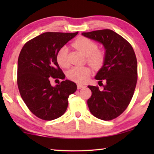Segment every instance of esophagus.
Listing matches in <instances>:
<instances>
[{"mask_svg":"<svg viewBox=\"0 0 154 154\" xmlns=\"http://www.w3.org/2000/svg\"><path fill=\"white\" fill-rule=\"evenodd\" d=\"M85 86L84 85L82 84H77V88L78 89H82V88H84Z\"/></svg>","mask_w":154,"mask_h":154,"instance_id":"34e87169","label":"esophagus"}]
</instances>
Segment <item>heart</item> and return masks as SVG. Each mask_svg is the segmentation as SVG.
Wrapping results in <instances>:
<instances>
[{
    "label": "heart",
    "instance_id": "heart-1",
    "mask_svg": "<svg viewBox=\"0 0 154 154\" xmlns=\"http://www.w3.org/2000/svg\"><path fill=\"white\" fill-rule=\"evenodd\" d=\"M73 46L78 50L87 56V60L91 66L99 69L103 66L105 61V54L102 50L98 49L97 43L86 37H79L75 41ZM68 49L62 47L56 54V60L60 66L66 68L69 66L67 60ZM91 74V70L88 66H74L68 72V77L78 83L87 82Z\"/></svg>",
    "mask_w": 154,
    "mask_h": 154
}]
</instances>
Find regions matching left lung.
Masks as SVG:
<instances>
[{
  "label": "left lung",
  "instance_id": "1",
  "mask_svg": "<svg viewBox=\"0 0 154 154\" xmlns=\"http://www.w3.org/2000/svg\"><path fill=\"white\" fill-rule=\"evenodd\" d=\"M82 35L102 43L105 49V63L95 77L103 90L88 85L92 96L88 100V105L96 118L111 120L126 110L133 96L138 77L136 55L132 45L111 30ZM103 80L106 82L104 85Z\"/></svg>",
  "mask_w": 154,
  "mask_h": 154
}]
</instances>
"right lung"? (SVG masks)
I'll return each instance as SVG.
<instances>
[{"mask_svg": "<svg viewBox=\"0 0 154 154\" xmlns=\"http://www.w3.org/2000/svg\"><path fill=\"white\" fill-rule=\"evenodd\" d=\"M77 34L43 33L26 43L20 53L17 83L21 97L29 110L43 120L62 116L67 109L69 95L77 90L76 83L71 81H62L53 87L50 79L65 78L56 54Z\"/></svg>", "mask_w": 154, "mask_h": 154, "instance_id": "obj_1", "label": "right lung"}]
</instances>
